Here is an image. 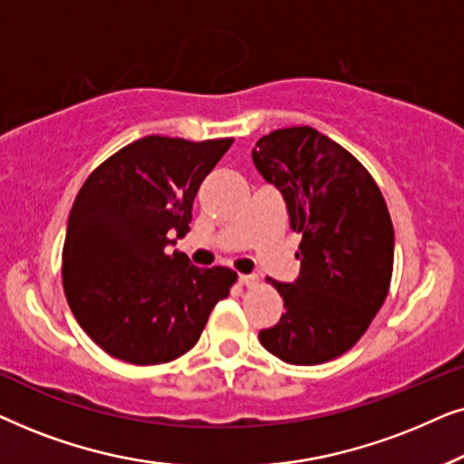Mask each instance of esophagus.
Wrapping results in <instances>:
<instances>
[{"instance_id":"1","label":"esophagus","mask_w":464,"mask_h":464,"mask_svg":"<svg viewBox=\"0 0 464 464\" xmlns=\"http://www.w3.org/2000/svg\"><path fill=\"white\" fill-rule=\"evenodd\" d=\"M238 281H240V285H245V287H256V285L259 283L256 275H240Z\"/></svg>"}]
</instances>
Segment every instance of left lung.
<instances>
[{"label":"left lung","instance_id":"1","mask_svg":"<svg viewBox=\"0 0 464 464\" xmlns=\"http://www.w3.org/2000/svg\"><path fill=\"white\" fill-rule=\"evenodd\" d=\"M253 162L302 234L297 281L266 278L287 310L259 342L285 363H325L357 344L389 295L395 234L384 196L351 151L310 126L272 130Z\"/></svg>","mask_w":464,"mask_h":464}]
</instances>
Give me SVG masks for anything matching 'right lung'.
<instances>
[{
    "label": "right lung",
    "mask_w": 464,
    "mask_h": 464,
    "mask_svg": "<svg viewBox=\"0 0 464 464\" xmlns=\"http://www.w3.org/2000/svg\"><path fill=\"white\" fill-rule=\"evenodd\" d=\"M234 139L150 135L118 150L75 196L63 289L80 327L113 359L169 363L198 342L238 275L196 268L167 245L186 237L194 196Z\"/></svg>",
    "instance_id": "1"
}]
</instances>
